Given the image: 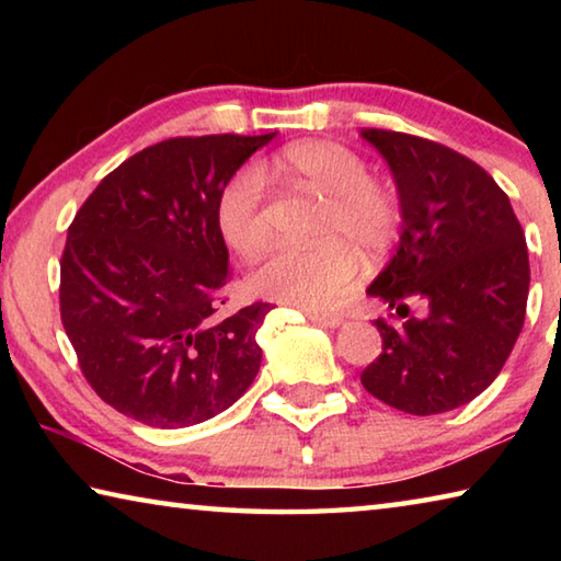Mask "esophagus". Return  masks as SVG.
<instances>
[{"mask_svg":"<svg viewBox=\"0 0 561 561\" xmlns=\"http://www.w3.org/2000/svg\"><path fill=\"white\" fill-rule=\"evenodd\" d=\"M307 317L314 321V324L324 327V329H336L344 324V317H339V314H317V311H307Z\"/></svg>","mask_w":561,"mask_h":561,"instance_id":"obj_1","label":"esophagus"}]
</instances>
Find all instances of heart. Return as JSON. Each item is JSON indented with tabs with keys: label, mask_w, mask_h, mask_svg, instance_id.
<instances>
[{
	"label": "heart",
	"mask_w": 561,
	"mask_h": 561,
	"mask_svg": "<svg viewBox=\"0 0 561 561\" xmlns=\"http://www.w3.org/2000/svg\"><path fill=\"white\" fill-rule=\"evenodd\" d=\"M274 170L287 183L311 190L324 201L317 244L279 250L250 274V287L264 299L324 311L344 297L358 272V255L381 260L403 234L405 207L391 180L368 175L366 160L334 140H299L282 150ZM267 183L257 165H242L217 193V232L244 260L270 244L264 215Z\"/></svg>",
	"instance_id": "1"
}]
</instances>
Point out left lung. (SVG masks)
Masks as SVG:
<instances>
[{
  "label": "left lung",
  "instance_id": "1",
  "mask_svg": "<svg viewBox=\"0 0 561 561\" xmlns=\"http://www.w3.org/2000/svg\"><path fill=\"white\" fill-rule=\"evenodd\" d=\"M401 190L405 222L388 267L368 287L401 327L376 319L383 351L360 383L411 415L470 403L495 381L525 324L529 260L522 225L485 168L435 140L366 128Z\"/></svg>",
  "mask_w": 561,
  "mask_h": 561
}]
</instances>
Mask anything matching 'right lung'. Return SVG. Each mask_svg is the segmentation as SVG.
Here are the masks:
<instances>
[{"instance_id": "1", "label": "right lung", "mask_w": 561, "mask_h": 561, "mask_svg": "<svg viewBox=\"0 0 561 561\" xmlns=\"http://www.w3.org/2000/svg\"><path fill=\"white\" fill-rule=\"evenodd\" d=\"M264 136H180L108 173L69 225L61 254V324L89 386L153 428L222 413L262 364L267 301L217 317L227 247L217 193Z\"/></svg>"}]
</instances>
